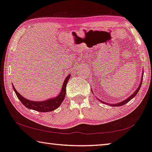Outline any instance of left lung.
<instances>
[{
  "mask_svg": "<svg viewBox=\"0 0 152 152\" xmlns=\"http://www.w3.org/2000/svg\"><path fill=\"white\" fill-rule=\"evenodd\" d=\"M143 73H144V72L142 71V76H141V83H140L139 87H138V89H137V90H136L135 91H134V93H133V94H132V95H131V96H130V97H128V98H127V99H124V101L120 102H117V103H116V104H108V103H106V102H104L102 101L101 99H99L98 98H97V99H98V100L100 101L101 102L105 104L111 106H122V105L126 104V103H128L129 101H130L131 99H132L133 98H134V97L136 96V95H137V94H138V92H139L140 88H141V84H142V78H143Z\"/></svg>",
  "mask_w": 152,
  "mask_h": 152,
  "instance_id": "obj_1",
  "label": "left lung"
}]
</instances>
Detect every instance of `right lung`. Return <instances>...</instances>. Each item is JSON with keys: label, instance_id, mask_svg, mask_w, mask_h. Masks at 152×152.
Instances as JSON below:
<instances>
[{"label": "right lung", "instance_id": "1", "mask_svg": "<svg viewBox=\"0 0 152 152\" xmlns=\"http://www.w3.org/2000/svg\"><path fill=\"white\" fill-rule=\"evenodd\" d=\"M70 76H71V74H69V75H67V76L65 78L62 85L61 90L60 93L58 94L57 96L55 97V98L48 99L44 101L37 102L29 100V99L24 98L23 96H21V95L17 91L16 89H15V87H13V83L12 87L15 93V94H16L18 98L20 99V102L22 103V104L25 106L27 108H28V109H32L34 110H37V111L39 112H50L53 111V110H54L57 108L59 107L60 105L61 104V103L63 102V101L64 100L65 94H66V85L70 78Z\"/></svg>", "mask_w": 152, "mask_h": 152}]
</instances>
